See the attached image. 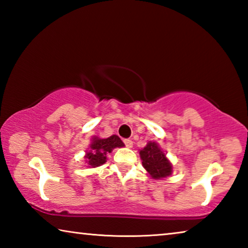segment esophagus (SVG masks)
Segmentation results:
<instances>
[{
	"label": "esophagus",
	"instance_id": "34e87169",
	"mask_svg": "<svg viewBox=\"0 0 248 248\" xmlns=\"http://www.w3.org/2000/svg\"><path fill=\"white\" fill-rule=\"evenodd\" d=\"M124 143L125 146H127V148H132V145H133L132 140H130V139H124Z\"/></svg>",
	"mask_w": 248,
	"mask_h": 248
}]
</instances>
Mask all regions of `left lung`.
<instances>
[{"label": "left lung", "instance_id": "1", "mask_svg": "<svg viewBox=\"0 0 248 248\" xmlns=\"http://www.w3.org/2000/svg\"><path fill=\"white\" fill-rule=\"evenodd\" d=\"M140 156L142 165L152 178L167 177L171 174V164L155 142H149L148 145L140 151Z\"/></svg>", "mask_w": 248, "mask_h": 248}]
</instances>
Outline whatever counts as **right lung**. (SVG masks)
I'll use <instances>...</instances> for the list:
<instances>
[{
  "label": "right lung",
  "mask_w": 248,
  "mask_h": 248,
  "mask_svg": "<svg viewBox=\"0 0 248 248\" xmlns=\"http://www.w3.org/2000/svg\"><path fill=\"white\" fill-rule=\"evenodd\" d=\"M124 142L118 136H111L107 139H98L94 138L91 144V151L86 154L87 162L92 167H96L106 162V155L110 153L112 149L124 146Z\"/></svg>",
  "instance_id": "1"
}]
</instances>
